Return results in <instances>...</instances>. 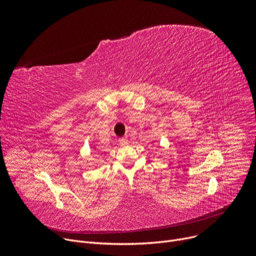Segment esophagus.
Returning a JSON list of instances; mask_svg holds the SVG:
<instances>
[{
    "label": "esophagus",
    "mask_w": 256,
    "mask_h": 256,
    "mask_svg": "<svg viewBox=\"0 0 256 256\" xmlns=\"http://www.w3.org/2000/svg\"><path fill=\"white\" fill-rule=\"evenodd\" d=\"M118 142H119L120 145H126V144H128V138L126 137H121V138H119Z\"/></svg>",
    "instance_id": "obj_1"
}]
</instances>
